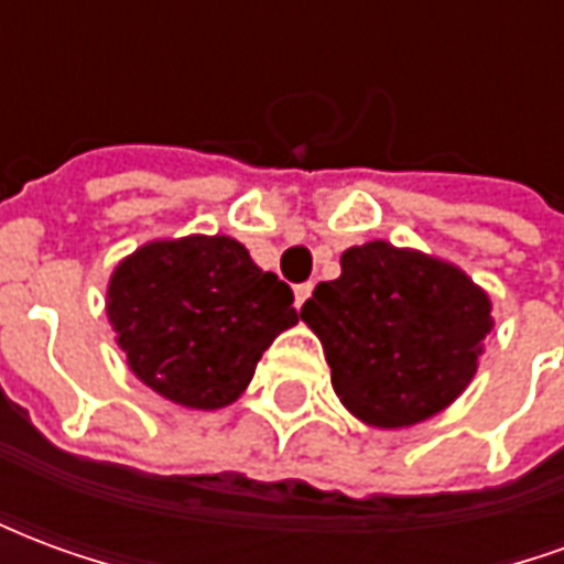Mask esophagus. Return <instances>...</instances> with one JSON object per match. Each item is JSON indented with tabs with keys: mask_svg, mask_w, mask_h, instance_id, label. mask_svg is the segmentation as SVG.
<instances>
[{
	"mask_svg": "<svg viewBox=\"0 0 564 564\" xmlns=\"http://www.w3.org/2000/svg\"><path fill=\"white\" fill-rule=\"evenodd\" d=\"M311 299V283H299L295 286V307H302Z\"/></svg>",
	"mask_w": 564,
	"mask_h": 564,
	"instance_id": "obj_1",
	"label": "esophagus"
}]
</instances>
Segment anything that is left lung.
Instances as JSON below:
<instances>
[{"label": "left lung", "mask_w": 564, "mask_h": 564, "mask_svg": "<svg viewBox=\"0 0 564 564\" xmlns=\"http://www.w3.org/2000/svg\"><path fill=\"white\" fill-rule=\"evenodd\" d=\"M302 319L323 341L341 402L380 429L444 411L492 329L489 299L459 269L387 241L344 250L341 278L314 286Z\"/></svg>", "instance_id": "8db88e82"}]
</instances>
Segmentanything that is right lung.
Masks as SVG:
<instances>
[{
  "mask_svg": "<svg viewBox=\"0 0 564 564\" xmlns=\"http://www.w3.org/2000/svg\"><path fill=\"white\" fill-rule=\"evenodd\" d=\"M108 317L129 368L186 408L235 402L269 344L299 323L293 290L226 235L153 241L117 265Z\"/></svg>",
  "mask_w": 564,
  "mask_h": 564,
  "instance_id": "1",
  "label": "right lung"
}]
</instances>
